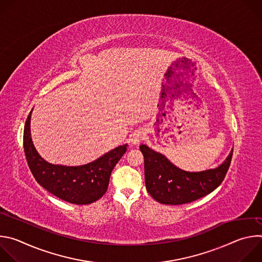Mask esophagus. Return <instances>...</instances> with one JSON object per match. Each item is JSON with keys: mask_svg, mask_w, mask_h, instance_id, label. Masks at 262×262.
I'll return each instance as SVG.
<instances>
[{"mask_svg": "<svg viewBox=\"0 0 262 262\" xmlns=\"http://www.w3.org/2000/svg\"><path fill=\"white\" fill-rule=\"evenodd\" d=\"M144 132L141 130V129H138V130H135L132 135H130V142L133 145H137L139 144L143 139H144Z\"/></svg>", "mask_w": 262, "mask_h": 262, "instance_id": "34e87169", "label": "esophagus"}]
</instances>
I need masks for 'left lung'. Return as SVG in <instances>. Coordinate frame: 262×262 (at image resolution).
<instances>
[{
    "label": "left lung",
    "instance_id": "1",
    "mask_svg": "<svg viewBox=\"0 0 262 262\" xmlns=\"http://www.w3.org/2000/svg\"><path fill=\"white\" fill-rule=\"evenodd\" d=\"M144 157L146 190L160 203L179 205L195 201L214 191L226 176L233 149L220 166L203 171H185L172 164L164 155L140 145Z\"/></svg>",
    "mask_w": 262,
    "mask_h": 262
}]
</instances>
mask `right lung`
Returning <instances> with one entry per match:
<instances>
[{"instance_id": "1", "label": "right lung", "mask_w": 262, "mask_h": 262, "mask_svg": "<svg viewBox=\"0 0 262 262\" xmlns=\"http://www.w3.org/2000/svg\"><path fill=\"white\" fill-rule=\"evenodd\" d=\"M32 111L25 124L24 149L36 181L54 196L72 204H90L101 198L107 190L111 173L125 154L127 144L112 149L85 165L51 164L40 157L33 144L30 128Z\"/></svg>"}]
</instances>
